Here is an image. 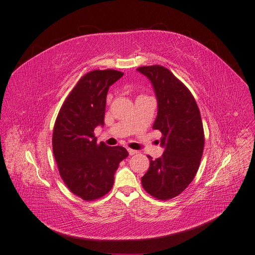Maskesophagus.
Segmentation results:
<instances>
[{"label":"esophagus","instance_id":"1","mask_svg":"<svg viewBox=\"0 0 255 255\" xmlns=\"http://www.w3.org/2000/svg\"><path fill=\"white\" fill-rule=\"evenodd\" d=\"M128 154H129V156H133V154H136V153H137L138 151L137 150H134V149H128Z\"/></svg>","mask_w":255,"mask_h":255}]
</instances>
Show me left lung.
<instances>
[{
  "mask_svg": "<svg viewBox=\"0 0 255 255\" xmlns=\"http://www.w3.org/2000/svg\"><path fill=\"white\" fill-rule=\"evenodd\" d=\"M152 84L158 115L152 128L162 134L163 154L150 159L141 177L144 189L159 200H169L183 192L199 169L204 133L199 108L190 91L166 68L154 65L137 68Z\"/></svg>",
  "mask_w": 255,
  "mask_h": 255,
  "instance_id": "obj_1",
  "label": "left lung"
}]
</instances>
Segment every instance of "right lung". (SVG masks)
<instances>
[{
    "instance_id": "right-lung-1",
    "label": "right lung",
    "mask_w": 255,
    "mask_h": 255,
    "mask_svg": "<svg viewBox=\"0 0 255 255\" xmlns=\"http://www.w3.org/2000/svg\"><path fill=\"white\" fill-rule=\"evenodd\" d=\"M123 72L94 70L79 80L61 106L53 131V152L59 174L71 192L85 201L110 191L115 173L128 156L122 146L98 144L94 129L104 126L109 86Z\"/></svg>"
}]
</instances>
